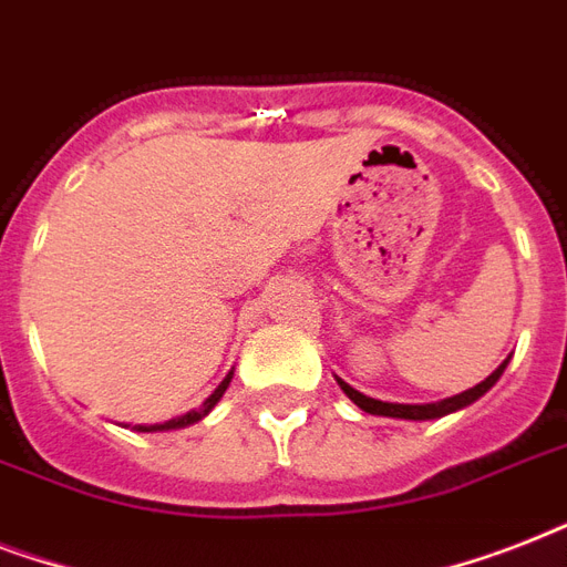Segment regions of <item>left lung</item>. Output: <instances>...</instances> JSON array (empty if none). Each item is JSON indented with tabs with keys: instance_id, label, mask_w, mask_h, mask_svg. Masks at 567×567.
Returning <instances> with one entry per match:
<instances>
[{
	"instance_id": "obj_1",
	"label": "left lung",
	"mask_w": 567,
	"mask_h": 567,
	"mask_svg": "<svg viewBox=\"0 0 567 567\" xmlns=\"http://www.w3.org/2000/svg\"><path fill=\"white\" fill-rule=\"evenodd\" d=\"M506 364H509V359H506V362H503L501 368L492 373V377L483 379L480 385L467 388V391H462V394H456V396H447V400H441V403H423V405L382 403V400L364 396L362 391H355L353 385H347L344 379H338V385H341V391H344V394L368 414H382V417H403V421H435V417H444V414H450V412H458V409H465V405H471L474 400H480V396H483L485 391H488V388H492L494 382L503 377Z\"/></svg>"
}]
</instances>
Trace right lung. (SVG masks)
I'll return each mask as SVG.
<instances>
[{
    "mask_svg": "<svg viewBox=\"0 0 567 567\" xmlns=\"http://www.w3.org/2000/svg\"><path fill=\"white\" fill-rule=\"evenodd\" d=\"M229 382H231V371L226 373V379H223L220 385L214 388V394L208 396V400H205V403L199 405V409H194V412L182 414V417H173V421H164V423H150V426H146V423H137L135 430H137V432H164V430H182V426H190V423L203 421L205 414L212 412L214 405H217V400H220V396H223V391H226V388H229Z\"/></svg>",
    "mask_w": 567,
    "mask_h": 567,
    "instance_id": "obj_1",
    "label": "right lung"
}]
</instances>
